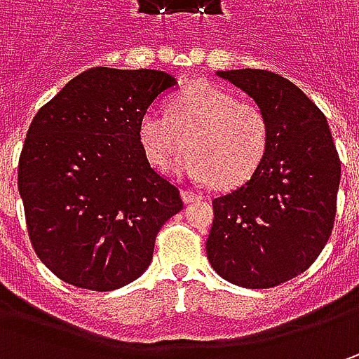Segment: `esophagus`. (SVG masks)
I'll return each mask as SVG.
<instances>
[{
    "mask_svg": "<svg viewBox=\"0 0 359 359\" xmlns=\"http://www.w3.org/2000/svg\"><path fill=\"white\" fill-rule=\"evenodd\" d=\"M182 198H184L186 203H191V201H200L201 194H196V191H191V189L184 187V189H182Z\"/></svg>",
    "mask_w": 359,
    "mask_h": 359,
    "instance_id": "34e87169",
    "label": "esophagus"
}]
</instances>
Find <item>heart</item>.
Listing matches in <instances>:
<instances>
[{
  "instance_id": "b5f03b06",
  "label": "heart",
  "mask_w": 359,
  "mask_h": 359,
  "mask_svg": "<svg viewBox=\"0 0 359 359\" xmlns=\"http://www.w3.org/2000/svg\"><path fill=\"white\" fill-rule=\"evenodd\" d=\"M140 142L147 159L170 168L187 147L175 172L194 182L233 187L250 180L266 158L269 121L264 109L240 102L236 93L212 83H196L172 102L170 114L144 111Z\"/></svg>"
}]
</instances>
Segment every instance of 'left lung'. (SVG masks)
Wrapping results in <instances>:
<instances>
[{"mask_svg":"<svg viewBox=\"0 0 359 359\" xmlns=\"http://www.w3.org/2000/svg\"><path fill=\"white\" fill-rule=\"evenodd\" d=\"M215 74L264 109L269 144L254 175L212 201L205 252L224 280L266 290L306 271L324 250L341 163L325 116L290 79L266 69Z\"/></svg>","mask_w":359,"mask_h":359,"instance_id":"1","label":"left lung"}]
</instances>
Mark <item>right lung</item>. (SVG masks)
<instances>
[{"instance_id": "obj_1", "label": "right lung", "mask_w": 359, "mask_h": 359, "mask_svg": "<svg viewBox=\"0 0 359 359\" xmlns=\"http://www.w3.org/2000/svg\"><path fill=\"white\" fill-rule=\"evenodd\" d=\"M175 86L158 69L91 67L35 114L18 187L35 254L65 283L111 292L137 280L182 212L140 142L144 111Z\"/></svg>"}]
</instances>
